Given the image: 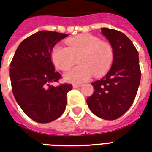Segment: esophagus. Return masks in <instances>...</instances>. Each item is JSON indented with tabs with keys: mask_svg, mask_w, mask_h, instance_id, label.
Listing matches in <instances>:
<instances>
[{
	"mask_svg": "<svg viewBox=\"0 0 152 152\" xmlns=\"http://www.w3.org/2000/svg\"><path fill=\"white\" fill-rule=\"evenodd\" d=\"M81 84H73V88H80Z\"/></svg>",
	"mask_w": 152,
	"mask_h": 152,
	"instance_id": "34e87169",
	"label": "esophagus"
}]
</instances>
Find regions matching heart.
I'll return each mask as SVG.
<instances>
[{
	"label": "heart",
	"instance_id": "obj_1",
	"mask_svg": "<svg viewBox=\"0 0 152 152\" xmlns=\"http://www.w3.org/2000/svg\"><path fill=\"white\" fill-rule=\"evenodd\" d=\"M67 47L56 45L51 58L59 70L68 71L78 61L80 64L65 74L68 82L80 84L91 78L104 76L112 65L113 50L109 43L91 34H81L66 40Z\"/></svg>",
	"mask_w": 152,
	"mask_h": 152
}]
</instances>
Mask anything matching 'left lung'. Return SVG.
Segmentation results:
<instances>
[{
  "mask_svg": "<svg viewBox=\"0 0 152 152\" xmlns=\"http://www.w3.org/2000/svg\"><path fill=\"white\" fill-rule=\"evenodd\" d=\"M113 50L109 72L91 83L95 91L87 99L91 112L98 117L114 120L122 116L134 102L141 77L138 51L127 36L117 30L102 28Z\"/></svg>",
  "mask_w": 152,
  "mask_h": 152,
  "instance_id": "8db88e82",
  "label": "left lung"
}]
</instances>
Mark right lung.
I'll list each match as a JSON object with an SVG mask.
<instances>
[{"label":"right lung","instance_id":"obj_1","mask_svg":"<svg viewBox=\"0 0 152 152\" xmlns=\"http://www.w3.org/2000/svg\"><path fill=\"white\" fill-rule=\"evenodd\" d=\"M68 36L51 31L36 32L20 44L10 64L13 96L23 112L36 122H52L65 110L67 93L72 85H51L61 78L55 71L51 53Z\"/></svg>","mask_w":152,"mask_h":152}]
</instances>
